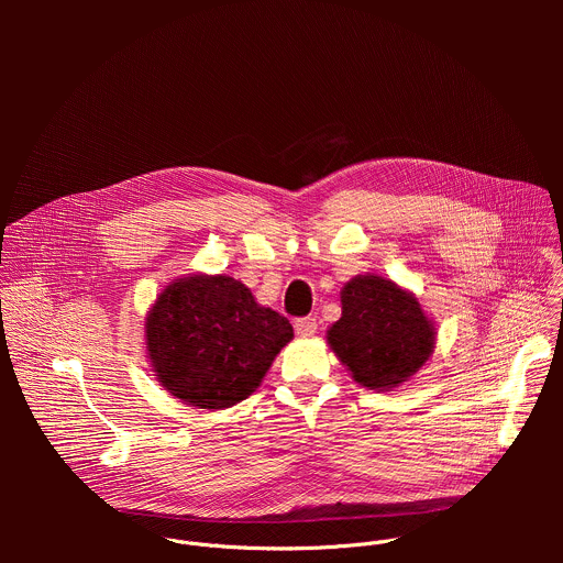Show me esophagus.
Wrapping results in <instances>:
<instances>
[{"label":"esophagus","instance_id":"obj_1","mask_svg":"<svg viewBox=\"0 0 563 563\" xmlns=\"http://www.w3.org/2000/svg\"><path fill=\"white\" fill-rule=\"evenodd\" d=\"M294 328H296V334H298L300 339H307V336H313V334H316L318 323H316L313 316H305V318H298V320H296Z\"/></svg>","mask_w":563,"mask_h":563}]
</instances>
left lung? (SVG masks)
I'll list each match as a JSON object with an SVG mask.
<instances>
[{
    "mask_svg": "<svg viewBox=\"0 0 563 563\" xmlns=\"http://www.w3.org/2000/svg\"><path fill=\"white\" fill-rule=\"evenodd\" d=\"M341 305L343 313L328 330V343L358 385L387 391L432 356L437 330L412 291L365 274L345 283Z\"/></svg>",
    "mask_w": 563,
    "mask_h": 563,
    "instance_id": "left-lung-1",
    "label": "left lung"
}]
</instances>
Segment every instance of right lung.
Masks as SVG:
<instances>
[{"label": "right lung", "mask_w": 563, "mask_h": 563, "mask_svg": "<svg viewBox=\"0 0 563 563\" xmlns=\"http://www.w3.org/2000/svg\"><path fill=\"white\" fill-rule=\"evenodd\" d=\"M144 336L159 385L187 406L222 410L256 391L294 330L240 280L191 274L157 296Z\"/></svg>", "instance_id": "add662e5"}]
</instances>
